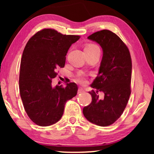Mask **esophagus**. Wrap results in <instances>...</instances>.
<instances>
[{
  "label": "esophagus",
  "mask_w": 154,
  "mask_h": 154,
  "mask_svg": "<svg viewBox=\"0 0 154 154\" xmlns=\"http://www.w3.org/2000/svg\"><path fill=\"white\" fill-rule=\"evenodd\" d=\"M85 92V90H84L83 88H79V90H78V92H79V93H83V92Z\"/></svg>",
  "instance_id": "34e87169"
}]
</instances>
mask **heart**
Here are the masks:
<instances>
[{"instance_id": "b5f03b06", "label": "heart", "mask_w": 154, "mask_h": 154, "mask_svg": "<svg viewBox=\"0 0 154 154\" xmlns=\"http://www.w3.org/2000/svg\"><path fill=\"white\" fill-rule=\"evenodd\" d=\"M95 49H99V48L96 45H94V44H88L85 47V50H92ZM77 80L78 81L83 83V82L85 81V76L83 74H79L77 77Z\"/></svg>"}]
</instances>
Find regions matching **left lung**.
<instances>
[{"label": "left lung", "instance_id": "obj_1", "mask_svg": "<svg viewBox=\"0 0 154 154\" xmlns=\"http://www.w3.org/2000/svg\"><path fill=\"white\" fill-rule=\"evenodd\" d=\"M102 48L103 56L97 76L91 84L94 90L89 92L92 102L85 106V119L97 125H110L123 113L131 90L132 60L125 44L112 31L102 30L88 37ZM105 94L103 98L98 92Z\"/></svg>", "mask_w": 154, "mask_h": 154}]
</instances>
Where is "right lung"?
I'll use <instances>...</instances> for the list:
<instances>
[{"mask_svg":"<svg viewBox=\"0 0 154 154\" xmlns=\"http://www.w3.org/2000/svg\"><path fill=\"white\" fill-rule=\"evenodd\" d=\"M80 38L45 29L25 46L20 64V96L29 119L38 125L49 126L60 121L66 102L77 94L75 83L52 87V79L57 75V69L64 66L69 48Z\"/></svg>","mask_w":154,"mask_h":154,"instance_id":"obj_1","label":"right lung"}]
</instances>
